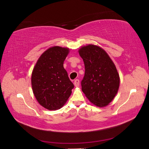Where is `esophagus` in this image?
Segmentation results:
<instances>
[{
    "label": "esophagus",
    "mask_w": 149,
    "mask_h": 149,
    "mask_svg": "<svg viewBox=\"0 0 149 149\" xmlns=\"http://www.w3.org/2000/svg\"><path fill=\"white\" fill-rule=\"evenodd\" d=\"M79 84H80V81H79V79H75L74 81V86L75 87H79Z\"/></svg>",
    "instance_id": "esophagus-1"
}]
</instances>
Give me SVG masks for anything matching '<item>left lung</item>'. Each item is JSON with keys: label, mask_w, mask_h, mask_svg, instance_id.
<instances>
[{"label": "left lung", "mask_w": 149, "mask_h": 149, "mask_svg": "<svg viewBox=\"0 0 149 149\" xmlns=\"http://www.w3.org/2000/svg\"><path fill=\"white\" fill-rule=\"evenodd\" d=\"M78 52L85 67L82 91L94 105L107 106L116 96L120 86L115 64L105 50L97 45L89 44L81 47Z\"/></svg>", "instance_id": "8db88e82"}]
</instances>
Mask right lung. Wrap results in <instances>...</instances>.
Wrapping results in <instances>:
<instances>
[{
    "label": "right lung",
    "instance_id": "right-lung-1",
    "mask_svg": "<svg viewBox=\"0 0 149 149\" xmlns=\"http://www.w3.org/2000/svg\"><path fill=\"white\" fill-rule=\"evenodd\" d=\"M69 52L67 47H50L40 56L33 68L31 85L34 97L49 110L64 106L74 87L63 67Z\"/></svg>",
    "mask_w": 149,
    "mask_h": 149
}]
</instances>
